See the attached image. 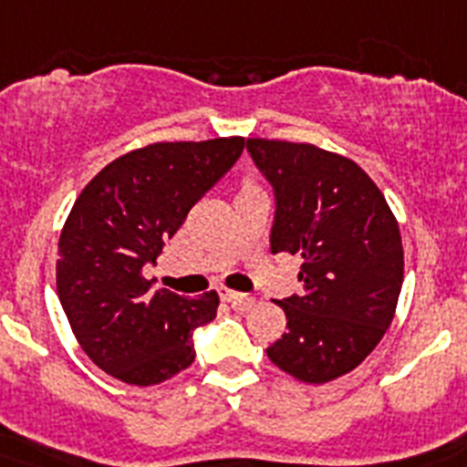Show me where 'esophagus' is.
I'll use <instances>...</instances> for the list:
<instances>
[{"mask_svg": "<svg viewBox=\"0 0 467 467\" xmlns=\"http://www.w3.org/2000/svg\"><path fill=\"white\" fill-rule=\"evenodd\" d=\"M217 291H219V296L226 300V303H231V306L238 307V310H248V307L253 306V298H250V296L238 294V291H231V288H226V286H219Z\"/></svg>", "mask_w": 467, "mask_h": 467, "instance_id": "34e87169", "label": "esophagus"}]
</instances>
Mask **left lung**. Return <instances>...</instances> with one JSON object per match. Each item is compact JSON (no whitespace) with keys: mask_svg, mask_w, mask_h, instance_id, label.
I'll use <instances>...</instances> for the list:
<instances>
[{"mask_svg":"<svg viewBox=\"0 0 467 467\" xmlns=\"http://www.w3.org/2000/svg\"><path fill=\"white\" fill-rule=\"evenodd\" d=\"M275 186L272 253L300 255L303 296L279 300L286 331L269 360L306 384L356 369L394 319L403 284L399 222L356 161L310 142L248 138Z\"/></svg>","mask_w":467,"mask_h":467,"instance_id":"obj_1","label":"left lung"}]
</instances>
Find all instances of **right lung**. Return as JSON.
Returning a JSON list of instances; mask_svg holds the SVG:
<instances>
[{
  "mask_svg": "<svg viewBox=\"0 0 467 467\" xmlns=\"http://www.w3.org/2000/svg\"><path fill=\"white\" fill-rule=\"evenodd\" d=\"M245 138L152 142L109 161L61 229L57 294L92 363L133 387L171 379L195 360L192 329L214 319L217 291L183 298L142 276L191 207L241 157Z\"/></svg>",
  "mask_w": 467,
  "mask_h": 467,
  "instance_id": "obj_1",
  "label": "right lung"
}]
</instances>
